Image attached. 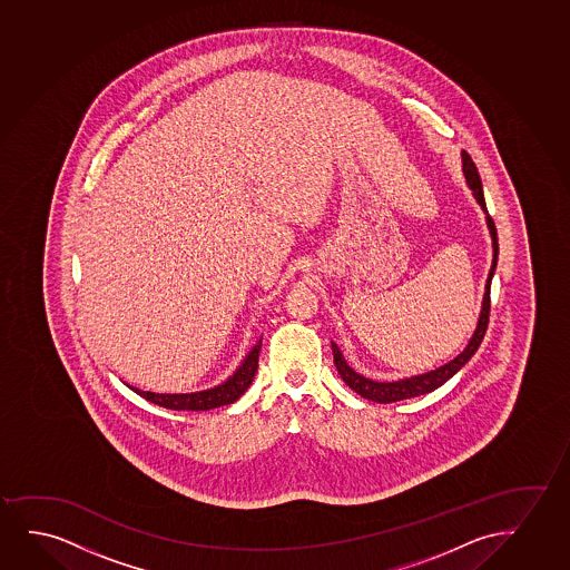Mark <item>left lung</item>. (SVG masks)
Segmentation results:
<instances>
[{
  "mask_svg": "<svg viewBox=\"0 0 570 570\" xmlns=\"http://www.w3.org/2000/svg\"><path fill=\"white\" fill-rule=\"evenodd\" d=\"M462 168H464V176L470 187H472L473 197L478 199L481 208L488 213L485 207V199H483V187H481L480 174L473 164L472 156L468 155L466 150H462ZM488 226L491 229V237H493V265L489 271L488 284H485V296H483V305H481L480 321H478V328L473 333L472 341L468 342L462 354L456 355L452 362L446 363L443 367L435 371H429L417 377L402 379V381H394V383H377L371 379L357 375L346 360L342 357L341 350L333 342L334 365L341 373L342 381L346 383L352 391L357 392L363 399L373 400V402H381V404H391V402H399V400L414 399L420 394H428V392L435 391L439 386L444 385L449 379L460 371L462 365H466L468 360L472 357L478 347H480L483 336L488 333L489 325V311H491V281L495 274L497 259H499V239H497V228L493 218L488 216Z\"/></svg>",
  "mask_w": 570,
  "mask_h": 570,
  "instance_id": "1",
  "label": "left lung"
}]
</instances>
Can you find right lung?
<instances>
[{
	"label": "right lung",
	"instance_id": "right-lung-1",
	"mask_svg": "<svg viewBox=\"0 0 570 570\" xmlns=\"http://www.w3.org/2000/svg\"><path fill=\"white\" fill-rule=\"evenodd\" d=\"M259 352L261 342L253 347L244 363L239 365V370L226 383L215 386V389H208V391L191 392V394H156V392L139 391L135 386H131V391L137 392L139 396L153 404L168 407V410H178V412L179 410L199 412V410L226 406V404L236 402L252 385L253 377L259 367Z\"/></svg>",
	"mask_w": 570,
	"mask_h": 570
}]
</instances>
